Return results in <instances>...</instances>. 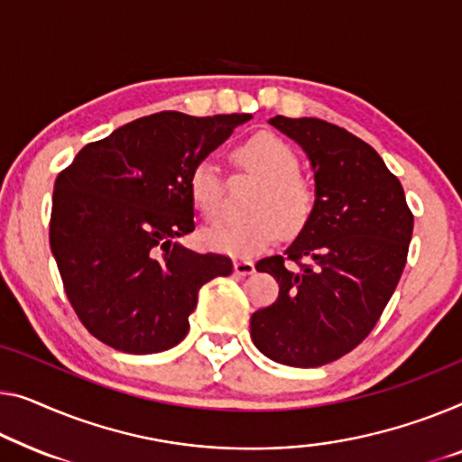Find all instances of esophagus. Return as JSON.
<instances>
[{
  "instance_id": "esophagus-1",
  "label": "esophagus",
  "mask_w": 462,
  "mask_h": 462,
  "mask_svg": "<svg viewBox=\"0 0 462 462\" xmlns=\"http://www.w3.org/2000/svg\"><path fill=\"white\" fill-rule=\"evenodd\" d=\"M253 272H254L253 261H246V259L234 261V273L236 275H251Z\"/></svg>"
}]
</instances>
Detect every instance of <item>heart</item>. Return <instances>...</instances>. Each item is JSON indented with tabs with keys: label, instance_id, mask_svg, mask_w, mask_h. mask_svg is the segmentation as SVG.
I'll use <instances>...</instances> for the list:
<instances>
[{
	"label": "heart",
	"instance_id": "b5f03b06",
	"mask_svg": "<svg viewBox=\"0 0 462 462\" xmlns=\"http://www.w3.org/2000/svg\"><path fill=\"white\" fill-rule=\"evenodd\" d=\"M234 163L261 178L249 205L253 216L224 219L201 232V243L230 257H253L265 251L280 232L297 234L311 219L315 190L300 171L291 144L280 136L259 133L234 149ZM224 184L211 162H201L189 176V195L203 217L213 219L222 209Z\"/></svg>",
	"mask_w": 462,
	"mask_h": 462
}]
</instances>
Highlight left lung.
I'll list each match as a JSON object with an SVG mask.
<instances>
[{
    "label": "left lung",
    "mask_w": 462,
    "mask_h": 462,
    "mask_svg": "<svg viewBox=\"0 0 462 462\" xmlns=\"http://www.w3.org/2000/svg\"><path fill=\"white\" fill-rule=\"evenodd\" d=\"M270 124L311 162L315 209L284 254L257 263L280 294L253 313L251 338L275 363L319 367L359 346L380 319L407 263L412 213L377 151L348 130L284 116Z\"/></svg>",
    "instance_id": "obj_1"
}]
</instances>
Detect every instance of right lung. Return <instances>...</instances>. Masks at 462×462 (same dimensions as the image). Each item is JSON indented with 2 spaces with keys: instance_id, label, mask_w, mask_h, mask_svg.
Masks as SVG:
<instances>
[{
  "instance_id": "add662e5",
  "label": "right lung",
  "mask_w": 462,
  "mask_h": 462,
  "mask_svg": "<svg viewBox=\"0 0 462 462\" xmlns=\"http://www.w3.org/2000/svg\"><path fill=\"white\" fill-rule=\"evenodd\" d=\"M251 114L160 112L88 143L55 180L50 245L88 332L130 355L189 334L199 291L230 275L224 254L178 243L195 230L189 176Z\"/></svg>"
}]
</instances>
